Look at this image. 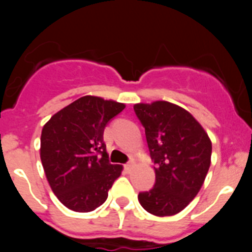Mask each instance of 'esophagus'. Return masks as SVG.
Instances as JSON below:
<instances>
[{
	"mask_svg": "<svg viewBox=\"0 0 252 252\" xmlns=\"http://www.w3.org/2000/svg\"><path fill=\"white\" fill-rule=\"evenodd\" d=\"M133 165H135V162H133V161H130V162H127V164H126V165H125V169H126V170H127V171H130L131 169L133 168Z\"/></svg>",
	"mask_w": 252,
	"mask_h": 252,
	"instance_id": "esophagus-1",
	"label": "esophagus"
}]
</instances>
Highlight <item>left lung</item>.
Instances as JSON below:
<instances>
[{"mask_svg":"<svg viewBox=\"0 0 252 252\" xmlns=\"http://www.w3.org/2000/svg\"><path fill=\"white\" fill-rule=\"evenodd\" d=\"M145 127L157 182L139 194L145 211L158 217L183 211L201 190L211 165L212 142L202 125L183 107L166 101L133 104Z\"/></svg>","mask_w":252,"mask_h":252,"instance_id":"left-lung-1","label":"left lung"}]
</instances>
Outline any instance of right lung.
Masks as SVG:
<instances>
[{
    "label": "right lung",
    "mask_w": 252,
    "mask_h": 252,
    "mask_svg": "<svg viewBox=\"0 0 252 252\" xmlns=\"http://www.w3.org/2000/svg\"><path fill=\"white\" fill-rule=\"evenodd\" d=\"M125 103L84 95L44 125L40 159L46 179L66 208L91 212L104 203L124 166L111 164L103 142L107 122Z\"/></svg>",
    "instance_id": "add662e5"
}]
</instances>
